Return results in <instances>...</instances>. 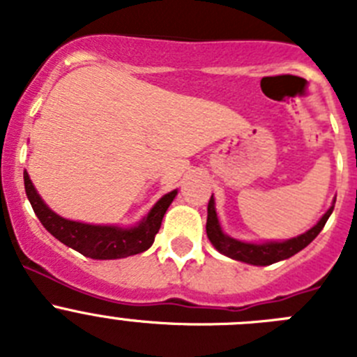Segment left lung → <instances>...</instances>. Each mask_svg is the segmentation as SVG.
Listing matches in <instances>:
<instances>
[{
  "mask_svg": "<svg viewBox=\"0 0 357 357\" xmlns=\"http://www.w3.org/2000/svg\"><path fill=\"white\" fill-rule=\"evenodd\" d=\"M333 206L327 209V213L320 218L317 222V225H313L309 230H305L304 234L296 236V238L284 239V241H241V239L230 238L229 234H225L222 229V223H220V218L216 213V204H214V197H211L209 206H207V238L213 243V247L216 248L220 254L227 255L230 259L241 261V263L254 264V266H268V264L279 263V261L289 259L291 255H295L296 252H301L302 248H305L309 243L313 241L320 230L324 229V225L327 223L329 216L333 214L334 209Z\"/></svg>",
  "mask_w": 357,
  "mask_h": 357,
  "instance_id": "left-lung-1",
  "label": "left lung"
}]
</instances>
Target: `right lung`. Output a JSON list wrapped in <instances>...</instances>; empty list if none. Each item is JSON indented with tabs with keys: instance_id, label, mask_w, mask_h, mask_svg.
I'll use <instances>...</instances> for the list:
<instances>
[{
	"instance_id": "1",
	"label": "right lung",
	"mask_w": 357,
	"mask_h": 357,
	"mask_svg": "<svg viewBox=\"0 0 357 357\" xmlns=\"http://www.w3.org/2000/svg\"><path fill=\"white\" fill-rule=\"evenodd\" d=\"M24 191L33 207V213L53 238L64 243L66 247L80 252L85 257L100 261L121 259V257L148 250L159 232L164 214L178 193L176 189H173L169 193L162 195L135 225L119 227L94 225V223L75 222V220L59 216L55 211L46 206V202L37 193L26 169H24Z\"/></svg>"
}]
</instances>
